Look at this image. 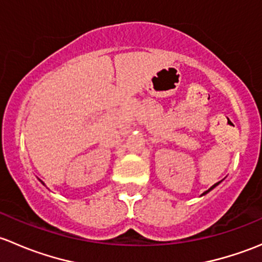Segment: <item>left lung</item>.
<instances>
[{
  "label": "left lung",
  "mask_w": 262,
  "mask_h": 262,
  "mask_svg": "<svg viewBox=\"0 0 262 262\" xmlns=\"http://www.w3.org/2000/svg\"><path fill=\"white\" fill-rule=\"evenodd\" d=\"M219 184H221V181H219V182H216V184H214L212 187H209V189H208V190H207V191H204V192H203V194H202V196H203V195L208 194V192H209V191H212V190L214 189V187H215V186H218V185H219Z\"/></svg>",
  "instance_id": "8db88e82"
}]
</instances>
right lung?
Instances as JSON below:
<instances>
[{
	"mask_svg": "<svg viewBox=\"0 0 262 262\" xmlns=\"http://www.w3.org/2000/svg\"><path fill=\"white\" fill-rule=\"evenodd\" d=\"M40 181H41V180H40ZM41 184H43V185H46V184H44V182H43V181H41Z\"/></svg>",
	"mask_w": 262,
	"mask_h": 262,
	"instance_id": "obj_1",
	"label": "right lung"
}]
</instances>
